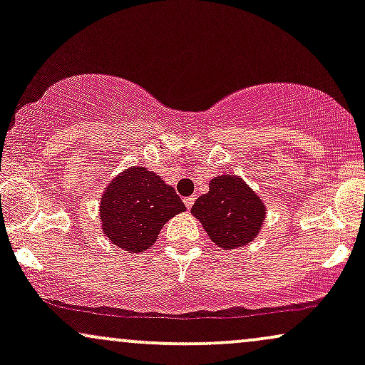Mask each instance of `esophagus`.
<instances>
[{
    "label": "esophagus",
    "mask_w": 365,
    "mask_h": 365,
    "mask_svg": "<svg viewBox=\"0 0 365 365\" xmlns=\"http://www.w3.org/2000/svg\"><path fill=\"white\" fill-rule=\"evenodd\" d=\"M183 202H185L187 209H190L192 206H194V197H187V199H183Z\"/></svg>",
    "instance_id": "1"
}]
</instances>
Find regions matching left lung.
Returning <instances> with one entry per match:
<instances>
[{"label":"left lung","mask_w":365,"mask_h":365,"mask_svg":"<svg viewBox=\"0 0 365 365\" xmlns=\"http://www.w3.org/2000/svg\"><path fill=\"white\" fill-rule=\"evenodd\" d=\"M190 212L217 247L225 250L249 245L257 238L266 220L262 197L237 175H217L209 192L200 195Z\"/></svg>","instance_id":"8db88e82"}]
</instances>
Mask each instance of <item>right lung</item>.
<instances>
[{"instance_id": "right-lung-1", "label": "right lung", "mask_w": 365, "mask_h": 365, "mask_svg": "<svg viewBox=\"0 0 365 365\" xmlns=\"http://www.w3.org/2000/svg\"><path fill=\"white\" fill-rule=\"evenodd\" d=\"M183 211L185 204L159 175L144 166H130L104 188L99 221L111 244L139 254L156 244L166 221Z\"/></svg>"}]
</instances>
